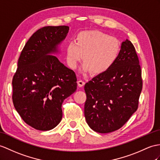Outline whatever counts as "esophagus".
Wrapping results in <instances>:
<instances>
[{
    "label": "esophagus",
    "instance_id": "obj_1",
    "mask_svg": "<svg viewBox=\"0 0 160 160\" xmlns=\"http://www.w3.org/2000/svg\"><path fill=\"white\" fill-rule=\"evenodd\" d=\"M77 83H78V86H79V88L83 87V85H85V82H84V81H83L82 80L78 81H77Z\"/></svg>",
    "mask_w": 160,
    "mask_h": 160
}]
</instances>
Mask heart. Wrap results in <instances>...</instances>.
Listing matches in <instances>:
<instances>
[{"label": "heart", "instance_id": "heart-1", "mask_svg": "<svg viewBox=\"0 0 160 160\" xmlns=\"http://www.w3.org/2000/svg\"><path fill=\"white\" fill-rule=\"evenodd\" d=\"M119 41L99 30H85L70 41L67 47V60L70 67L77 68L82 60V71L101 74L115 64L119 55Z\"/></svg>", "mask_w": 160, "mask_h": 160}]
</instances>
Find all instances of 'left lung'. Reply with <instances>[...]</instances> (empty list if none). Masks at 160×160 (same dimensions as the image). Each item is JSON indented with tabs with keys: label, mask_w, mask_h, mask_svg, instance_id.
<instances>
[{
	"label": "left lung",
	"mask_w": 160,
	"mask_h": 160,
	"mask_svg": "<svg viewBox=\"0 0 160 160\" xmlns=\"http://www.w3.org/2000/svg\"><path fill=\"white\" fill-rule=\"evenodd\" d=\"M142 88L138 58L126 39L111 68L85 85L84 114L89 128L102 134L122 128L137 110Z\"/></svg>",
	"instance_id": "8db88e82"
}]
</instances>
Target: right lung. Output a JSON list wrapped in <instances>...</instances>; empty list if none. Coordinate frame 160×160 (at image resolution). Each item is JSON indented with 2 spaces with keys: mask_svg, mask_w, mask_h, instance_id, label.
Wrapping results in <instances>:
<instances>
[{
  "mask_svg": "<svg viewBox=\"0 0 160 160\" xmlns=\"http://www.w3.org/2000/svg\"><path fill=\"white\" fill-rule=\"evenodd\" d=\"M69 30L67 26L36 31L23 48L13 76V102L24 122L38 130L53 129L62 118V104L77 89L75 72L54 55Z\"/></svg>",
  "mask_w": 160,
  "mask_h": 160,
  "instance_id": "obj_1",
  "label": "right lung"
}]
</instances>
